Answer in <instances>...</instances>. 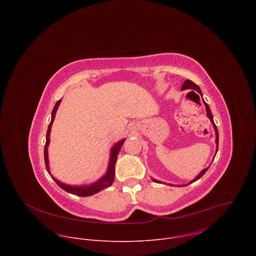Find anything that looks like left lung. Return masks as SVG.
<instances>
[{"label": "left lung", "instance_id": "obj_1", "mask_svg": "<svg viewBox=\"0 0 256 256\" xmlns=\"http://www.w3.org/2000/svg\"><path fill=\"white\" fill-rule=\"evenodd\" d=\"M181 89L182 90H186V89H194V90H196V91H198L200 95H202V91H200V87L196 85V84H194L192 81H190V80H186L184 81V85H182V87H181ZM202 101H204V99H202ZM204 104L206 105V116H208V118L210 120V122H212V126H214V132H216V152H218V128H216V124H214V120H212V112H210V106L204 101ZM208 168H206V169H204L194 180H192L190 181V184H192V182H194V181H196V180H198L206 171H208ZM153 181H155V182H159V181H157V180H155V179H153Z\"/></svg>", "mask_w": 256, "mask_h": 256}]
</instances>
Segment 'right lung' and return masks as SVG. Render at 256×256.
Here are the masks:
<instances>
[{"label":"right lung","instance_id":"right-lung-1","mask_svg":"<svg viewBox=\"0 0 256 256\" xmlns=\"http://www.w3.org/2000/svg\"><path fill=\"white\" fill-rule=\"evenodd\" d=\"M60 101H62V99L58 100L56 103V105H54V107L52 109V120H50V124L48 126V132H46V146H44V162H46V170H48V173H50V168H48V144H50V134L52 124L54 116H56V112L58 110V105H60ZM124 142V140H120V142H118V144H114V147L112 150V156H110V160H109V165H108L107 173L101 179H99L97 182H95V184H93L91 186H66V184H62V182H60L58 180H56L52 176V177L56 182V184L60 188L66 190V192H70L72 194H76L78 196H89L95 194L99 192L100 190L110 186L112 184V182L114 181L116 162V159H118V152H120V148L122 147Z\"/></svg>","mask_w":256,"mask_h":256}]
</instances>
